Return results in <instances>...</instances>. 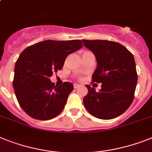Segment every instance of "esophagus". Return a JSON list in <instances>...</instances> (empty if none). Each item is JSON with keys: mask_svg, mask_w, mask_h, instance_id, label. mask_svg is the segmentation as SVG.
Instances as JSON below:
<instances>
[{"mask_svg": "<svg viewBox=\"0 0 152 152\" xmlns=\"http://www.w3.org/2000/svg\"><path fill=\"white\" fill-rule=\"evenodd\" d=\"M79 86H80V85H78V84H74V88H77Z\"/></svg>", "mask_w": 152, "mask_h": 152, "instance_id": "34e87169", "label": "esophagus"}]
</instances>
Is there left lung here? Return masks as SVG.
<instances>
[{"label": "left lung", "instance_id": "obj_1", "mask_svg": "<svg viewBox=\"0 0 152 152\" xmlns=\"http://www.w3.org/2000/svg\"><path fill=\"white\" fill-rule=\"evenodd\" d=\"M82 42L97 61L92 81L102 83L99 91L85 85L88 94L83 99L84 106L96 118H116L130 107L134 98L137 75L134 56L118 42L99 39Z\"/></svg>", "mask_w": 152, "mask_h": 152}]
</instances>
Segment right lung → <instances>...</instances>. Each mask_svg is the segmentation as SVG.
I'll use <instances>...</instances> for the list:
<instances>
[{
  "label": "right lung",
  "mask_w": 152,
  "mask_h": 152,
  "mask_svg": "<svg viewBox=\"0 0 152 152\" xmlns=\"http://www.w3.org/2000/svg\"><path fill=\"white\" fill-rule=\"evenodd\" d=\"M79 39L45 40L25 49L15 66L13 87L22 110L36 120L56 117L64 108L74 86L55 85L50 77L61 70L69 54L82 47Z\"/></svg>",
  "instance_id": "add662e5"
}]
</instances>
